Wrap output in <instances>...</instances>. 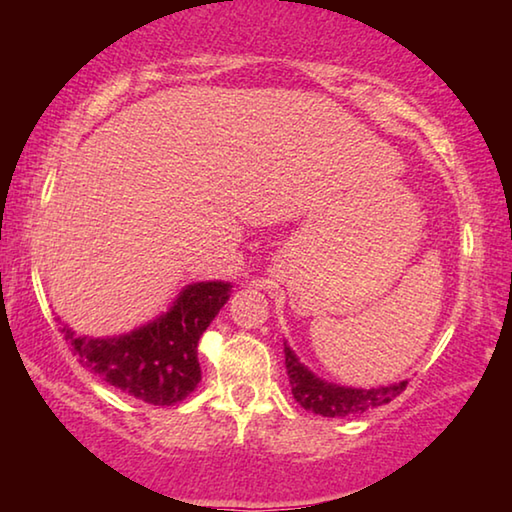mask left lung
I'll return each instance as SVG.
<instances>
[{"mask_svg":"<svg viewBox=\"0 0 512 512\" xmlns=\"http://www.w3.org/2000/svg\"><path fill=\"white\" fill-rule=\"evenodd\" d=\"M284 363H287L289 384L293 400H296L302 409H307L323 418H348V415L366 413L375 406L388 404L393 397L400 395L409 379L395 381L388 386H370V388H354V386H341L334 381H327L318 377L314 370L307 368L305 363L298 359V354L291 350V345L284 341Z\"/></svg>","mask_w":512,"mask_h":512,"instance_id":"1","label":"left lung"}]
</instances>
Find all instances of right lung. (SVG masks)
Wrapping results in <instances>:
<instances>
[{
	"label": "right lung",
	"mask_w": 512,
	"mask_h": 512,
	"mask_svg": "<svg viewBox=\"0 0 512 512\" xmlns=\"http://www.w3.org/2000/svg\"><path fill=\"white\" fill-rule=\"evenodd\" d=\"M230 296L232 282H192L167 311L131 332L88 336L67 323L63 332L83 366L110 386L146 404L173 406L201 381L198 341Z\"/></svg>",
	"instance_id": "right-lung-1"
}]
</instances>
